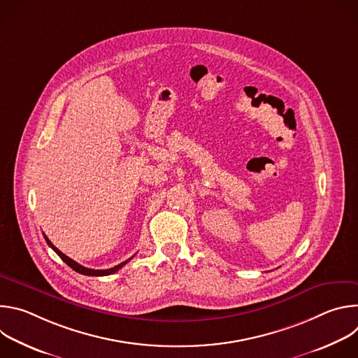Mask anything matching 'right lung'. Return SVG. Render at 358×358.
Here are the masks:
<instances>
[{"label": "right lung", "instance_id": "right-lung-1", "mask_svg": "<svg viewBox=\"0 0 358 358\" xmlns=\"http://www.w3.org/2000/svg\"><path fill=\"white\" fill-rule=\"evenodd\" d=\"M43 238H45V241H46V243L50 246V248H52L55 252H57V255H58V257L68 265V266H71L75 272H78V273H80V275H86V276H106V275H112V273H115V272H117L120 268H123L130 259H127V261H124V262H122V264H119L117 266H115V268H110V269H101V271H99V269H90V268H85V266H82V265H79L78 262H75L73 259H71L69 257H66V255L65 253H62L57 246H54V243L52 242H50L49 239H48V236L43 234Z\"/></svg>", "mask_w": 358, "mask_h": 358}]
</instances>
